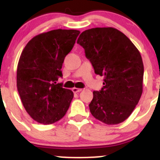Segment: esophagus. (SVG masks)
I'll return each instance as SVG.
<instances>
[{"label": "esophagus", "mask_w": 160, "mask_h": 160, "mask_svg": "<svg viewBox=\"0 0 160 160\" xmlns=\"http://www.w3.org/2000/svg\"><path fill=\"white\" fill-rule=\"evenodd\" d=\"M82 90V89H80V88H72V92L73 93H79V92H80Z\"/></svg>", "instance_id": "esophagus-1"}]
</instances>
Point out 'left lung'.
<instances>
[{
	"instance_id": "left-lung-1",
	"label": "left lung",
	"mask_w": 160,
	"mask_h": 160,
	"mask_svg": "<svg viewBox=\"0 0 160 160\" xmlns=\"http://www.w3.org/2000/svg\"><path fill=\"white\" fill-rule=\"evenodd\" d=\"M77 43L95 73L104 77L101 90L93 92L90 113L107 125L124 122L142 93L144 67L139 51L125 34L111 27L84 31Z\"/></svg>"
}]
</instances>
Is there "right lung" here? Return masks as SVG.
<instances>
[{"label": "right lung", "mask_w": 160, "mask_h": 160, "mask_svg": "<svg viewBox=\"0 0 160 160\" xmlns=\"http://www.w3.org/2000/svg\"><path fill=\"white\" fill-rule=\"evenodd\" d=\"M78 30L56 29L30 40L21 54L17 88L28 114L37 122L50 125L66 114L73 98L72 90L56 83L62 63L72 50Z\"/></svg>", "instance_id": "add662e5"}]
</instances>
